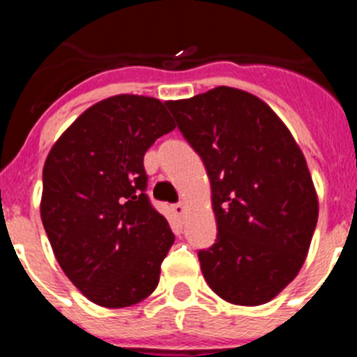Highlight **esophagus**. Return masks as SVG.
Returning a JSON list of instances; mask_svg holds the SVG:
<instances>
[{"label": "esophagus", "instance_id": "esophagus-1", "mask_svg": "<svg viewBox=\"0 0 357 357\" xmlns=\"http://www.w3.org/2000/svg\"><path fill=\"white\" fill-rule=\"evenodd\" d=\"M184 211H185L184 204H175V206H173V213H175L178 218H182V214H184Z\"/></svg>", "mask_w": 357, "mask_h": 357}]
</instances>
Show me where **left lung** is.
Returning <instances> with one entry per match:
<instances>
[{
	"label": "left lung",
	"mask_w": 357,
	"mask_h": 357,
	"mask_svg": "<svg viewBox=\"0 0 357 357\" xmlns=\"http://www.w3.org/2000/svg\"><path fill=\"white\" fill-rule=\"evenodd\" d=\"M166 105L211 181L218 238L198 252L204 279L230 304H266L301 272L318 222L301 146L247 91L220 85Z\"/></svg>",
	"instance_id": "8db88e82"
}]
</instances>
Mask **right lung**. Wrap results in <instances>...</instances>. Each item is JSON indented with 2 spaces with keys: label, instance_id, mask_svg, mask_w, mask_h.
Listing matches in <instances>:
<instances>
[{
  "label": "right lung",
  "instance_id": "1",
  "mask_svg": "<svg viewBox=\"0 0 357 357\" xmlns=\"http://www.w3.org/2000/svg\"><path fill=\"white\" fill-rule=\"evenodd\" d=\"M175 128L166 103L116 94L84 110L50 150L40 220L62 272L102 307H128L159 284L175 236L150 206L143 157Z\"/></svg>",
  "mask_w": 357,
  "mask_h": 357
}]
</instances>
